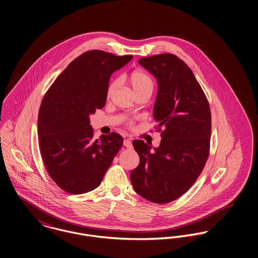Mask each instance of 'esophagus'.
I'll use <instances>...</instances> for the list:
<instances>
[{
  "instance_id": "34e87169",
  "label": "esophagus",
  "mask_w": 258,
  "mask_h": 258,
  "mask_svg": "<svg viewBox=\"0 0 258 258\" xmlns=\"http://www.w3.org/2000/svg\"><path fill=\"white\" fill-rule=\"evenodd\" d=\"M123 145L126 148H132V141L130 139H125Z\"/></svg>"
}]
</instances>
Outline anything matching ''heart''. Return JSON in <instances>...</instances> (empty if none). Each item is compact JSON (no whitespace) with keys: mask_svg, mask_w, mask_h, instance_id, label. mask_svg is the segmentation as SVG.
Instances as JSON below:
<instances>
[{"mask_svg":"<svg viewBox=\"0 0 258 258\" xmlns=\"http://www.w3.org/2000/svg\"><path fill=\"white\" fill-rule=\"evenodd\" d=\"M128 79H129V82L137 96L140 94L151 95V93L153 92L154 81L151 78V76L146 74L144 71H142L140 69L132 71L130 74H128ZM117 85H118L117 79L111 80L107 86V90H106L107 96H110L111 93L114 91V89L117 87ZM132 123H133L132 120H128L127 125L131 126Z\"/></svg>","mask_w":258,"mask_h":258,"instance_id":"b5f03b06","label":"heart"}]
</instances>
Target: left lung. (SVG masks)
<instances>
[{
    "label": "left lung",
    "instance_id": "obj_1",
    "mask_svg": "<svg viewBox=\"0 0 258 258\" xmlns=\"http://www.w3.org/2000/svg\"><path fill=\"white\" fill-rule=\"evenodd\" d=\"M139 63L158 80L154 118L161 143L133 146L140 163L130 180L141 197L156 204L180 198L195 184L210 155L212 115L208 98L186 63L173 53L142 57Z\"/></svg>",
    "mask_w": 258,
    "mask_h": 258
}]
</instances>
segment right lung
<instances>
[{"label":"right lung","instance_id":"1","mask_svg":"<svg viewBox=\"0 0 258 258\" xmlns=\"http://www.w3.org/2000/svg\"><path fill=\"white\" fill-rule=\"evenodd\" d=\"M133 55L99 49L77 56L44 94L37 119L42 161L61 189L79 195L97 187L122 147L116 132L94 139L89 115L106 103L111 74Z\"/></svg>","mask_w":258,"mask_h":258}]
</instances>
